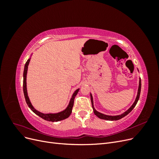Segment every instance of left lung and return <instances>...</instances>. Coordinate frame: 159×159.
Returning a JSON list of instances; mask_svg holds the SVG:
<instances>
[{
  "label": "left lung",
  "mask_w": 159,
  "mask_h": 159,
  "mask_svg": "<svg viewBox=\"0 0 159 159\" xmlns=\"http://www.w3.org/2000/svg\"><path fill=\"white\" fill-rule=\"evenodd\" d=\"M138 71L139 70L137 69ZM141 78H139V88H138V91H137V97L135 100H134V102L133 103V104L131 105V107H130L125 112H124L123 113L121 114V115H105L103 114L102 113H99L98 112V111H96V109L94 107V105H93V96L91 95V93H90V97H91V105H92V107H93V113L94 114L97 116L98 117H99V119H105V120H107V121H117V120H119L120 119H121L123 117H124L125 116H126L127 115H128L130 112L133 109V108L135 107V105H137L139 97H140V93H141Z\"/></svg>",
  "instance_id": "1"
}]
</instances>
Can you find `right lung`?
<instances>
[{
    "label": "right lung",
    "mask_w": 159,
    "mask_h": 159,
    "mask_svg": "<svg viewBox=\"0 0 159 159\" xmlns=\"http://www.w3.org/2000/svg\"><path fill=\"white\" fill-rule=\"evenodd\" d=\"M30 56H32V54ZM30 58L31 57H30V58L28 59L27 60V61L26 62L25 66V69H24V73H23V91H24V95H25V100H26V102L28 105V106L30 107V109L35 114H36L37 115H38V116L48 121H52V122L56 121H56H61V120H64L66 118H68L71 113L72 107H73V106H74V99H75V97L76 96V95L78 94V91L80 90V88L77 89L74 91L73 95H72V96H71V99H70V101L68 107H67L64 110L61 111H60V112L56 113H43L40 111H38V110H36L34 107H33V105H32L30 101V99H29V98H28V92H27L26 76H27L28 66V65H29Z\"/></svg>",
    "instance_id": "right-lung-1"
}]
</instances>
